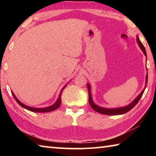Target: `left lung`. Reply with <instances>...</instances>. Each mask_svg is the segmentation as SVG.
Here are the masks:
<instances>
[{
	"mask_svg": "<svg viewBox=\"0 0 156 156\" xmlns=\"http://www.w3.org/2000/svg\"><path fill=\"white\" fill-rule=\"evenodd\" d=\"M137 42H138L139 46L141 48V49L142 50V51L144 52V55L147 56L146 50H145L144 45L141 43V41H140V39H139L138 36H137ZM147 79H148V74H147V76H146V83H147V81H148ZM146 86H147V84L145 85L144 89L142 91L141 93L138 95V97H137L134 100L130 105H129L128 106H126V107H122V108H117V109H104V108H101V107H98L97 105H96L94 103L93 100H92V98H91V93H90V86H89V84H87V88H88V91H89V104H90V106L91 107L92 109H93L94 111H96V112L102 113V114L110 115L124 114V113H127L128 112H129V111L133 109V108L137 105V103H138V102H139L140 99L141 98L142 96L143 95L144 89H145V88H146Z\"/></svg>",
	"mask_w": 156,
	"mask_h": 156,
	"instance_id": "1",
	"label": "left lung"
}]
</instances>
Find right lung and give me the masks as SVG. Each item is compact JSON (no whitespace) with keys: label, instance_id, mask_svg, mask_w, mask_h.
<instances>
[{"label":"right lung","instance_id":"right-lung-1","mask_svg":"<svg viewBox=\"0 0 156 156\" xmlns=\"http://www.w3.org/2000/svg\"><path fill=\"white\" fill-rule=\"evenodd\" d=\"M66 85L64 87L62 88L61 92H60V94L59 95V97L58 98L57 101L55 102V104H54L51 106L48 107H45V108H41V109H38V108H33V107H28L27 105H25L24 104H23L22 102H20L19 100H18L16 98L15 95L14 94V93L12 92V95L13 96L16 100V101L18 104H19L21 107H23V108H25V109H27L29 111H31V112H41V113H44V112H52V111H54L55 109H58L60 107V104H61V94H62V91H63V89L65 88Z\"/></svg>","mask_w":156,"mask_h":156}]
</instances>
